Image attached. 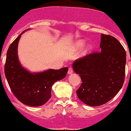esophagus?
Returning <instances> with one entry per match:
<instances>
[{
    "label": "esophagus",
    "mask_w": 131,
    "mask_h": 131,
    "mask_svg": "<svg viewBox=\"0 0 131 131\" xmlns=\"http://www.w3.org/2000/svg\"><path fill=\"white\" fill-rule=\"evenodd\" d=\"M72 73H73V69H72V68L70 67L69 69H68V74H72Z\"/></svg>",
    "instance_id": "obj_1"
}]
</instances>
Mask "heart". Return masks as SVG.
I'll list each match as a JSON object with an SVG mask.
<instances>
[{
    "label": "heart",
    "mask_w": 131,
    "mask_h": 131,
    "mask_svg": "<svg viewBox=\"0 0 131 131\" xmlns=\"http://www.w3.org/2000/svg\"><path fill=\"white\" fill-rule=\"evenodd\" d=\"M84 41H82V40H79V41H77V42H76V47H77V48H81L82 47V46L84 45ZM91 50V47L90 46L88 47L87 48H86V49L84 51V54H87V53H88L90 51V50Z\"/></svg>",
    "instance_id": "1"
}]
</instances>
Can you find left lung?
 <instances>
[{
	"label": "left lung",
	"mask_w": 131,
	"mask_h": 131,
	"mask_svg": "<svg viewBox=\"0 0 131 131\" xmlns=\"http://www.w3.org/2000/svg\"><path fill=\"white\" fill-rule=\"evenodd\" d=\"M101 52L91 53L73 62L82 83L76 91L78 98L88 106L104 104L118 93L124 82L126 52L113 36L102 34Z\"/></svg>",
	"instance_id": "left-lung-1"
}]
</instances>
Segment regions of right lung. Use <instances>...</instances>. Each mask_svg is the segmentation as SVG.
<instances>
[{"label":"right lung","instance_id":"1","mask_svg":"<svg viewBox=\"0 0 131 131\" xmlns=\"http://www.w3.org/2000/svg\"><path fill=\"white\" fill-rule=\"evenodd\" d=\"M23 31L10 45L7 52L4 73L13 93L21 103L37 107L43 105L51 97L52 86L67 75V67L31 73L20 64L18 44Z\"/></svg>","mask_w":131,"mask_h":131}]
</instances>
